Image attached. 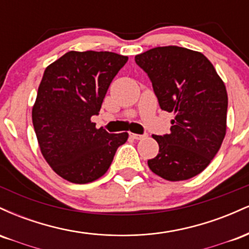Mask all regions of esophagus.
<instances>
[{"label":"esophagus","mask_w":249,"mask_h":249,"mask_svg":"<svg viewBox=\"0 0 249 249\" xmlns=\"http://www.w3.org/2000/svg\"><path fill=\"white\" fill-rule=\"evenodd\" d=\"M130 137L133 139H137V141H141V139L145 138V134H137V133H130Z\"/></svg>","instance_id":"1"}]
</instances>
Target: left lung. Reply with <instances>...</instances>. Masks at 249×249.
Wrapping results in <instances>:
<instances>
[{"instance_id":"obj_1","label":"left lung","mask_w":249,"mask_h":249,"mask_svg":"<svg viewBox=\"0 0 249 249\" xmlns=\"http://www.w3.org/2000/svg\"><path fill=\"white\" fill-rule=\"evenodd\" d=\"M160 108L173 112L171 132L154 136L159 153L148 167L170 181L193 178L218 153L226 134L228 97L213 64L198 51L168 45L137 55Z\"/></svg>"}]
</instances>
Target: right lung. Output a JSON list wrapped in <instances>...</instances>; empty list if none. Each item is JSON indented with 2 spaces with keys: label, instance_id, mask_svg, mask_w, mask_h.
<instances>
[{
  "label": "right lung",
  "instance_id": "obj_1",
  "mask_svg": "<svg viewBox=\"0 0 249 249\" xmlns=\"http://www.w3.org/2000/svg\"><path fill=\"white\" fill-rule=\"evenodd\" d=\"M127 59L110 51H69L45 69L33 124L43 157L63 179L88 184L101 178L127 141V132L108 133L91 122Z\"/></svg>",
  "mask_w": 249,
  "mask_h": 249
}]
</instances>
